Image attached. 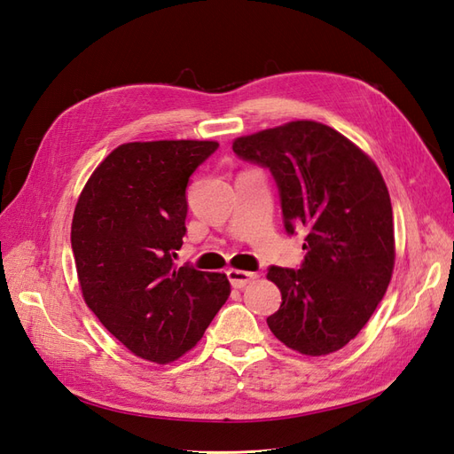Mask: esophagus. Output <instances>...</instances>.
Returning <instances> with one entry per match:
<instances>
[{
    "label": "esophagus",
    "mask_w": 454,
    "mask_h": 454,
    "mask_svg": "<svg viewBox=\"0 0 454 454\" xmlns=\"http://www.w3.org/2000/svg\"><path fill=\"white\" fill-rule=\"evenodd\" d=\"M227 278L232 284V287H246V286L252 284L257 278V274L255 272H248V270L229 269L227 270Z\"/></svg>",
    "instance_id": "esophagus-1"
}]
</instances>
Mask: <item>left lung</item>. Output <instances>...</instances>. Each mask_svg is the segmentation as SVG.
<instances>
[{
    "mask_svg": "<svg viewBox=\"0 0 454 454\" xmlns=\"http://www.w3.org/2000/svg\"><path fill=\"white\" fill-rule=\"evenodd\" d=\"M232 151L270 170L287 235L307 229L301 269L267 272L282 294L270 332L305 356L342 348L375 312L394 270L392 204L377 164L316 121L242 136Z\"/></svg>",
    "mask_w": 454,
    "mask_h": 454,
    "instance_id": "obj_1",
    "label": "left lung"
}]
</instances>
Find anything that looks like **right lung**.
Instances as JSON below:
<instances>
[{"mask_svg":"<svg viewBox=\"0 0 454 454\" xmlns=\"http://www.w3.org/2000/svg\"><path fill=\"white\" fill-rule=\"evenodd\" d=\"M217 147L199 140L122 144L79 195L72 250L81 292L138 358H180L231 294L225 274L174 265L187 232L189 177Z\"/></svg>","mask_w":454,"mask_h":454,"instance_id":"obj_1","label":"right lung"}]
</instances>
